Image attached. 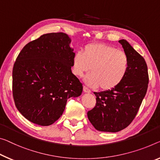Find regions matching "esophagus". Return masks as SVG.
<instances>
[{
  "mask_svg": "<svg viewBox=\"0 0 160 160\" xmlns=\"http://www.w3.org/2000/svg\"><path fill=\"white\" fill-rule=\"evenodd\" d=\"M83 92H85V93H91L90 89H88V88H87V87H85V86H83Z\"/></svg>",
  "mask_w": 160,
  "mask_h": 160,
  "instance_id": "obj_1",
  "label": "esophagus"
}]
</instances>
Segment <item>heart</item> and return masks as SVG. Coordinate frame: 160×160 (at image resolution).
I'll return each mask as SVG.
<instances>
[{"instance_id":"1","label":"heart","mask_w":160,"mask_h":160,"mask_svg":"<svg viewBox=\"0 0 160 160\" xmlns=\"http://www.w3.org/2000/svg\"><path fill=\"white\" fill-rule=\"evenodd\" d=\"M129 68L127 53L115 46L104 43H91L82 52L76 53L73 58L72 72L82 77L91 69L92 73L85 78L91 87L109 91L120 84Z\"/></svg>"}]
</instances>
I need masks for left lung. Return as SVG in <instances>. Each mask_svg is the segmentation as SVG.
<instances>
[{
    "mask_svg": "<svg viewBox=\"0 0 160 160\" xmlns=\"http://www.w3.org/2000/svg\"><path fill=\"white\" fill-rule=\"evenodd\" d=\"M129 58V68L116 88L94 92L97 103L87 112L97 130L117 132L129 126L138 112L148 88L149 75L144 58L126 40L119 41Z\"/></svg>",
    "mask_w": 160,
    "mask_h": 160,
    "instance_id": "obj_1",
    "label": "left lung"
}]
</instances>
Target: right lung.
I'll return each instance as SVG.
<instances>
[{
  "label": "right lung",
  "instance_id": "1",
  "mask_svg": "<svg viewBox=\"0 0 160 160\" xmlns=\"http://www.w3.org/2000/svg\"><path fill=\"white\" fill-rule=\"evenodd\" d=\"M70 42L62 32L43 34L27 43L15 61V105L34 124H53L62 115L67 99L82 93V83L71 69L75 53Z\"/></svg>",
  "mask_w": 160,
  "mask_h": 160
}]
</instances>
